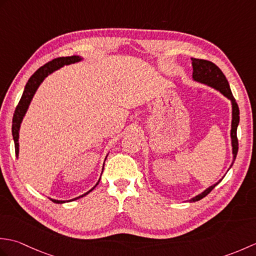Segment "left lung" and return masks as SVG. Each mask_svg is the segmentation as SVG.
<instances>
[{"label":"left lung","mask_w":256,"mask_h":256,"mask_svg":"<svg viewBox=\"0 0 256 256\" xmlns=\"http://www.w3.org/2000/svg\"><path fill=\"white\" fill-rule=\"evenodd\" d=\"M192 78L196 81H199V82H202L208 84L212 88H214L216 90H219L222 94H224L226 98H229L232 102V125H231V140H232V148H233V160H236V157L238 150V140L236 136V128L238 122H240V111H238V103L233 96L229 82L226 78V76L224 72H221V69L214 64V62H211L209 60H204V59H197V58H192ZM233 165V162H232ZM231 165V166H232ZM221 180H219L216 184H214V186L209 187L208 189H206L204 192H201L200 194L196 196L194 198L190 199V201H198L200 199H202L206 197V194L211 192V190L214 189L216 184H218Z\"/></svg>","instance_id":"8db88e82"}]
</instances>
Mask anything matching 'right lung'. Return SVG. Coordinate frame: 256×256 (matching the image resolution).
<instances>
[{
    "mask_svg": "<svg viewBox=\"0 0 256 256\" xmlns=\"http://www.w3.org/2000/svg\"><path fill=\"white\" fill-rule=\"evenodd\" d=\"M79 60H81V58L78 57V56L55 58V59H52V62L45 64L44 66L40 67V69H37L36 72H35V74H32V77L30 78L28 82H27L26 86H25L23 96H22L20 100L18 102V106H16V108H15L14 116H13L12 134H13V138H14L15 154H16V156L18 155V131H20V126L22 120H23V118L25 116V113L27 111V108H28L30 103L32 101V96H34L35 91L37 90L38 86H40L42 84V81L44 80L48 74H52L54 70H57V69H59L60 67L64 66V64L78 62ZM99 182H98V184H99ZM94 187L92 188L91 190H89L88 192H86L84 194L80 196V197H78V198H81V197H84V196L88 194L90 192H92V190L94 189ZM78 198H76V199H78ZM76 199H72V200H76ZM50 200L52 201V202H56V204H64V201H62V200H55V199H50Z\"/></svg>",
    "mask_w": 256,
    "mask_h": 256,
    "instance_id": "right-lung-1",
    "label": "right lung"
}]
</instances>
